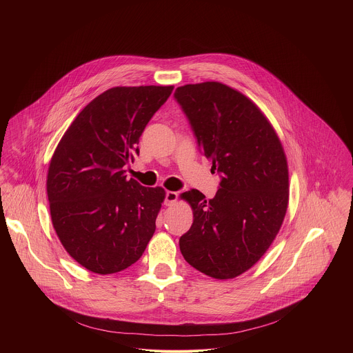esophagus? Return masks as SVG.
I'll use <instances>...</instances> for the list:
<instances>
[{"label": "esophagus", "mask_w": 353, "mask_h": 353, "mask_svg": "<svg viewBox=\"0 0 353 353\" xmlns=\"http://www.w3.org/2000/svg\"><path fill=\"white\" fill-rule=\"evenodd\" d=\"M176 200H178V193H176V192H167V193H165L164 203H165L167 206L174 205V203L176 202Z\"/></svg>", "instance_id": "1"}]
</instances>
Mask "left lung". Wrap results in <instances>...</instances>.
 <instances>
[{
    "instance_id": "obj_1",
    "label": "left lung",
    "mask_w": 353,
    "mask_h": 353,
    "mask_svg": "<svg viewBox=\"0 0 353 353\" xmlns=\"http://www.w3.org/2000/svg\"><path fill=\"white\" fill-rule=\"evenodd\" d=\"M174 97L221 176L212 200L196 189L181 194L193 209V224L179 239L181 252L209 277L234 279L270 248L285 217L284 148L258 105L225 84H188Z\"/></svg>"
}]
</instances>
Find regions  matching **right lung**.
Instances as JSON below:
<instances>
[{"label":"right lung","mask_w":353,"mask_h":353,"mask_svg":"<svg viewBox=\"0 0 353 353\" xmlns=\"http://www.w3.org/2000/svg\"><path fill=\"white\" fill-rule=\"evenodd\" d=\"M172 90H107L80 111L51 157L46 186L52 227L69 255L94 273L129 268L153 236L165 192L128 181L125 167Z\"/></svg>","instance_id":"add662e5"}]
</instances>
